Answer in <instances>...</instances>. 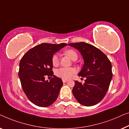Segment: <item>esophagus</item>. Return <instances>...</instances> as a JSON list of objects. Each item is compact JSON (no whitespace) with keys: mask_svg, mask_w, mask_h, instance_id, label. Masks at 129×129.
I'll return each mask as SVG.
<instances>
[{"mask_svg":"<svg viewBox=\"0 0 129 129\" xmlns=\"http://www.w3.org/2000/svg\"><path fill=\"white\" fill-rule=\"evenodd\" d=\"M67 81H68V80H67V79H62V82H64V83L67 82Z\"/></svg>","mask_w":129,"mask_h":129,"instance_id":"34e87169","label":"esophagus"}]
</instances>
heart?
I'll return each mask as SVG.
<instances>
[{
	"label": "heart",
	"mask_w": 129,
	"mask_h": 129,
	"mask_svg": "<svg viewBox=\"0 0 129 129\" xmlns=\"http://www.w3.org/2000/svg\"><path fill=\"white\" fill-rule=\"evenodd\" d=\"M64 54L70 58L72 60L75 61L78 58V54L75 50H68L64 51ZM52 64L54 66H57L59 63V58L57 54H54L52 55ZM75 73V70L72 68H65V67H62L56 70L55 75L58 77L61 78L62 79H70L71 78L73 77L74 74Z\"/></svg>",
	"instance_id": "1"
}]
</instances>
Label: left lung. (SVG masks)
Listing matches in <instances>:
<instances>
[{
    "label": "left lung",
    "instance_id": "8db88e82",
    "mask_svg": "<svg viewBox=\"0 0 129 129\" xmlns=\"http://www.w3.org/2000/svg\"><path fill=\"white\" fill-rule=\"evenodd\" d=\"M82 54L84 64L79 77H86L82 84L75 81L72 93L77 101L85 106H93L106 95L112 78L111 62L102 51L84 42L70 43Z\"/></svg>",
    "mask_w": 129,
    "mask_h": 129
}]
</instances>
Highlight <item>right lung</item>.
I'll use <instances>...</instances> for the list:
<instances>
[{
  "label": "right lung",
  "instance_id": "add662e5",
  "mask_svg": "<svg viewBox=\"0 0 129 129\" xmlns=\"http://www.w3.org/2000/svg\"><path fill=\"white\" fill-rule=\"evenodd\" d=\"M67 46L42 43L29 50L21 58L19 76L21 87L27 98L34 105L47 107L57 100L62 79L53 75L52 57L54 53ZM48 76L50 81L45 80Z\"/></svg>",
  "mask_w": 129,
  "mask_h": 129
}]
</instances>
